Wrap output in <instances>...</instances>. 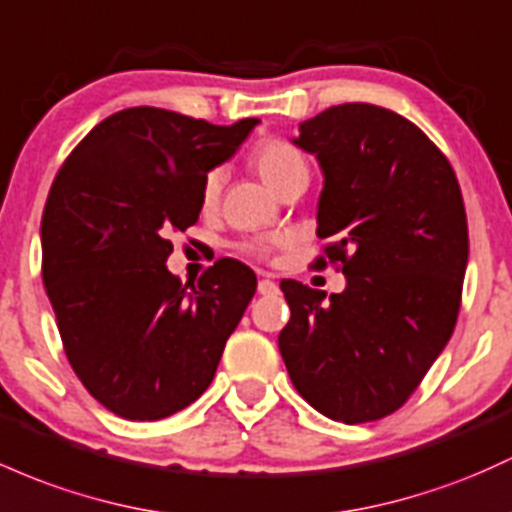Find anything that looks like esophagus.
Returning a JSON list of instances; mask_svg holds the SVG:
<instances>
[{
    "label": "esophagus",
    "mask_w": 512,
    "mask_h": 512,
    "mask_svg": "<svg viewBox=\"0 0 512 512\" xmlns=\"http://www.w3.org/2000/svg\"><path fill=\"white\" fill-rule=\"evenodd\" d=\"M257 291H260L262 296H272V294H277L279 286L274 284L272 279H260V284H257Z\"/></svg>",
    "instance_id": "obj_1"
}]
</instances>
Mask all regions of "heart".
Here are the masks:
<instances>
[{
	"label": "heart",
	"mask_w": 512,
	"mask_h": 512,
	"mask_svg": "<svg viewBox=\"0 0 512 512\" xmlns=\"http://www.w3.org/2000/svg\"><path fill=\"white\" fill-rule=\"evenodd\" d=\"M250 162L257 174L265 179L267 187L274 189L277 194H282L291 184L308 179L306 155L294 143H289L284 138L260 140L257 148L252 150ZM218 192H221V170H211L204 177V184H201V201L206 206H211L218 199ZM247 250L257 252V255H265L269 247L265 243H252L247 245Z\"/></svg>",
	"instance_id": "1"
}]
</instances>
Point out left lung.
<instances>
[{
  "label": "left lung",
  "mask_w": 512,
  "mask_h": 512,
  "mask_svg": "<svg viewBox=\"0 0 512 512\" xmlns=\"http://www.w3.org/2000/svg\"><path fill=\"white\" fill-rule=\"evenodd\" d=\"M291 143L323 170L318 238L335 240L325 255L347 286L325 299L284 279L279 352L318 413L369 423L408 401L452 338L469 260L462 189L437 145L384 106H330Z\"/></svg>",
  "instance_id": "obj_1"
}]
</instances>
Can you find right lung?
I'll list each match as a JSON object with an SVG mask.
<instances>
[{
  "label": "right lung",
  "mask_w": 512,
  "mask_h": 512,
  "mask_svg": "<svg viewBox=\"0 0 512 512\" xmlns=\"http://www.w3.org/2000/svg\"><path fill=\"white\" fill-rule=\"evenodd\" d=\"M257 119L213 126L133 106L94 126L50 187L43 284L84 389L126 420H160L201 396L257 289L223 257L196 284L167 269L170 235L199 221L201 184Z\"/></svg>",
  "instance_id": "add662e5"
}]
</instances>
